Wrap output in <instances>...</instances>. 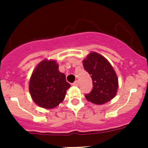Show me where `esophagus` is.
<instances>
[{
	"label": "esophagus",
	"mask_w": 148,
	"mask_h": 148,
	"mask_svg": "<svg viewBox=\"0 0 148 148\" xmlns=\"http://www.w3.org/2000/svg\"><path fill=\"white\" fill-rule=\"evenodd\" d=\"M72 85H74V86H78V85H79V81H78V80H77V81L74 82L72 84Z\"/></svg>",
	"instance_id": "esophagus-1"
}]
</instances>
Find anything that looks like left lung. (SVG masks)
<instances>
[{
	"label": "left lung",
	"mask_w": 148,
	"mask_h": 148,
	"mask_svg": "<svg viewBox=\"0 0 148 148\" xmlns=\"http://www.w3.org/2000/svg\"><path fill=\"white\" fill-rule=\"evenodd\" d=\"M84 69L91 76L93 89L85 95L89 102L103 104L115 97L118 89V79L110 62L102 55L92 52L84 59Z\"/></svg>",
	"instance_id": "obj_1"
}]
</instances>
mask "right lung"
I'll return each instance as SVG.
<instances>
[{
	"label": "right lung",
	"instance_id": "add662e5",
	"mask_svg": "<svg viewBox=\"0 0 148 148\" xmlns=\"http://www.w3.org/2000/svg\"><path fill=\"white\" fill-rule=\"evenodd\" d=\"M70 86L65 74L59 71L56 61L45 59L33 71L29 92L34 102L39 107L52 109L64 99L66 90Z\"/></svg>",
	"mask_w": 148,
	"mask_h": 148
}]
</instances>
